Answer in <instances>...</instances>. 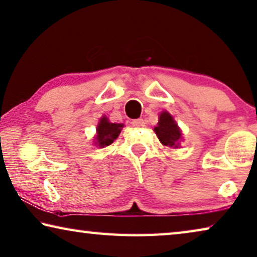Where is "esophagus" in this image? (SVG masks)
<instances>
[{"label":"esophagus","instance_id":"1","mask_svg":"<svg viewBox=\"0 0 257 257\" xmlns=\"http://www.w3.org/2000/svg\"><path fill=\"white\" fill-rule=\"evenodd\" d=\"M132 124L134 125V127H144L145 122L143 119H136V120L132 121Z\"/></svg>","mask_w":257,"mask_h":257}]
</instances>
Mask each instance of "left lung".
I'll list each match as a JSON object with an SVG mask.
<instances>
[{
	"instance_id": "left-lung-1",
	"label": "left lung",
	"mask_w": 257,
	"mask_h": 257,
	"mask_svg": "<svg viewBox=\"0 0 257 257\" xmlns=\"http://www.w3.org/2000/svg\"><path fill=\"white\" fill-rule=\"evenodd\" d=\"M159 141L168 148H177L180 144L181 130L168 112H162L159 116L158 125L154 128Z\"/></svg>"
}]
</instances>
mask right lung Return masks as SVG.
<instances>
[{"mask_svg":"<svg viewBox=\"0 0 257 257\" xmlns=\"http://www.w3.org/2000/svg\"><path fill=\"white\" fill-rule=\"evenodd\" d=\"M122 127H123V124L111 123V122H108L106 116H103L100 119L98 125H97L96 144L100 146V148L111 145L114 140H116L117 136L120 135Z\"/></svg>","mask_w":257,"mask_h":257,"instance_id":"1","label":"right lung"}]
</instances>
